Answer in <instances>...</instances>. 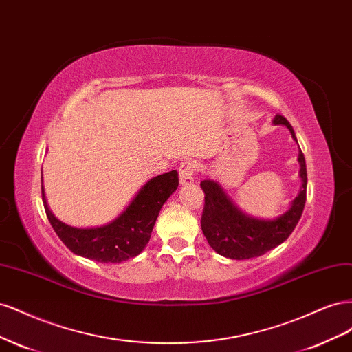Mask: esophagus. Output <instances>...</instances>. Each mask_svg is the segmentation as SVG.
Returning <instances> with one entry per match:
<instances>
[{
    "mask_svg": "<svg viewBox=\"0 0 352 352\" xmlns=\"http://www.w3.org/2000/svg\"><path fill=\"white\" fill-rule=\"evenodd\" d=\"M197 164L194 162H185L179 167V180L180 185H190L194 182V175Z\"/></svg>",
    "mask_w": 352,
    "mask_h": 352,
    "instance_id": "esophagus-1",
    "label": "esophagus"
}]
</instances>
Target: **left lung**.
I'll return each mask as SVG.
<instances>
[{"instance_id":"left-lung-1","label":"left lung","mask_w":352,"mask_h":352,"mask_svg":"<svg viewBox=\"0 0 352 352\" xmlns=\"http://www.w3.org/2000/svg\"><path fill=\"white\" fill-rule=\"evenodd\" d=\"M273 124H283L289 129L298 144L295 132L283 116H276ZM301 189L291 202V207L276 219H255L243 212L229 198L219 182L204 179L201 189L204 190V211L201 217V229L210 247L217 254L232 260H247L260 257L289 238L298 225L307 198V167L302 151L298 153Z\"/></svg>"}]
</instances>
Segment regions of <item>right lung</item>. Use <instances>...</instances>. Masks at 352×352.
Returning <instances> with one entry per match:
<instances>
[{"label": "right lung", "instance_id": "obj_1", "mask_svg": "<svg viewBox=\"0 0 352 352\" xmlns=\"http://www.w3.org/2000/svg\"><path fill=\"white\" fill-rule=\"evenodd\" d=\"M179 186L176 170L148 180L119 216L107 225L73 228L52 214L42 186L47 217L63 243L80 257L101 263H122L140 255L150 242L160 210Z\"/></svg>", "mask_w": 352, "mask_h": 352}]
</instances>
